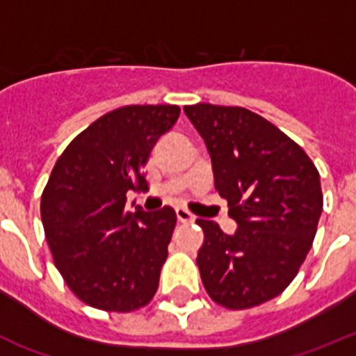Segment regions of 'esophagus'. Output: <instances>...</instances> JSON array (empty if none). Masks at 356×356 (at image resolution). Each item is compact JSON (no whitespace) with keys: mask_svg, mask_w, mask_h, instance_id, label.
Wrapping results in <instances>:
<instances>
[{"mask_svg":"<svg viewBox=\"0 0 356 356\" xmlns=\"http://www.w3.org/2000/svg\"><path fill=\"white\" fill-rule=\"evenodd\" d=\"M175 214H177V220L181 223H193L195 220L193 214H191L190 211L182 209V207H177V209H175Z\"/></svg>","mask_w":356,"mask_h":356,"instance_id":"1","label":"esophagus"}]
</instances>
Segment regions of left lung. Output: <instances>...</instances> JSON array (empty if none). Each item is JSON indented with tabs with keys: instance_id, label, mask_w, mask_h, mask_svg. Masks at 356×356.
<instances>
[{
	"instance_id": "obj_1",
	"label": "left lung",
	"mask_w": 356,
	"mask_h": 356,
	"mask_svg": "<svg viewBox=\"0 0 356 356\" xmlns=\"http://www.w3.org/2000/svg\"><path fill=\"white\" fill-rule=\"evenodd\" d=\"M184 113L206 143L214 188L238 223L225 234L197 220L204 287L227 309L261 305L289 286L312 246L323 211L319 172L302 147L246 108L198 102Z\"/></svg>"
}]
</instances>
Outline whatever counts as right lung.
<instances>
[{
    "label": "right lung",
    "instance_id": "right-lung-1",
    "mask_svg": "<svg viewBox=\"0 0 356 356\" xmlns=\"http://www.w3.org/2000/svg\"><path fill=\"white\" fill-rule=\"evenodd\" d=\"M179 113L172 104H133L102 115L67 145L51 172L40 200L47 245L65 284L86 305L131 312L158 291L177 216L168 206L126 211V193L147 191L143 166Z\"/></svg>",
    "mask_w": 356,
    "mask_h": 356
}]
</instances>
